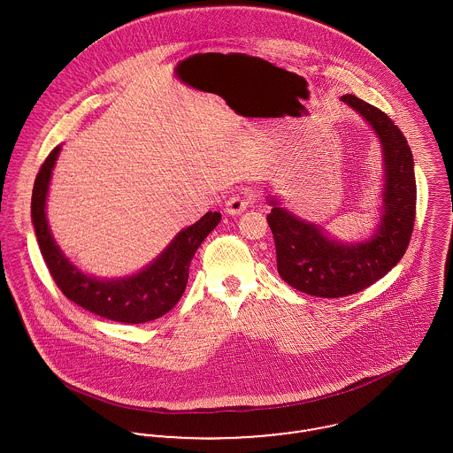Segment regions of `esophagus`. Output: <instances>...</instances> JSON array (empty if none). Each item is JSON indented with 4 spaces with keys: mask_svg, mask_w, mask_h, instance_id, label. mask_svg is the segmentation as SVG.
Segmentation results:
<instances>
[{
    "mask_svg": "<svg viewBox=\"0 0 453 453\" xmlns=\"http://www.w3.org/2000/svg\"><path fill=\"white\" fill-rule=\"evenodd\" d=\"M248 209V198L243 195H236L226 202V211L229 215H240Z\"/></svg>",
    "mask_w": 453,
    "mask_h": 453,
    "instance_id": "obj_1",
    "label": "esophagus"
}]
</instances>
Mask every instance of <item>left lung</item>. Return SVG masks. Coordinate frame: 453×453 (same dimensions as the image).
<instances>
[{
  "mask_svg": "<svg viewBox=\"0 0 453 453\" xmlns=\"http://www.w3.org/2000/svg\"><path fill=\"white\" fill-rule=\"evenodd\" d=\"M342 102L372 127L383 151L381 205L372 234L343 243L284 209L278 196H267L273 205L267 222L276 242L279 276L295 289L320 298L358 293L386 276L402 260L416 220L414 158L405 136L380 108L353 95L342 96Z\"/></svg>",
  "mask_w": 453,
  "mask_h": 453,
  "instance_id": "obj_1",
  "label": "left lung"
}]
</instances>
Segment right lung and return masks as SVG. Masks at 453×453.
Instances as JSON below:
<instances>
[{"label":"right lung","mask_w":453,"mask_h":453,"mask_svg":"<svg viewBox=\"0 0 453 453\" xmlns=\"http://www.w3.org/2000/svg\"><path fill=\"white\" fill-rule=\"evenodd\" d=\"M60 151L62 144L41 165L31 202L35 238L57 286L75 305L115 322L142 324L165 315L180 300L189 278V264L220 222V213L207 211L198 222L179 231L164 251L138 273L120 278L86 274L55 242L46 217L48 189Z\"/></svg>","instance_id":"add662e5"}]
</instances>
